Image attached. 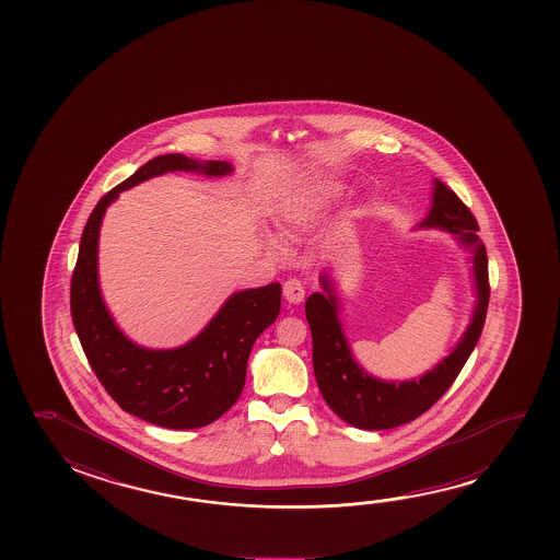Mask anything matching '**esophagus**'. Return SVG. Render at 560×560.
<instances>
[{"label":"esophagus","mask_w":560,"mask_h":560,"mask_svg":"<svg viewBox=\"0 0 560 560\" xmlns=\"http://www.w3.org/2000/svg\"><path fill=\"white\" fill-rule=\"evenodd\" d=\"M283 296L291 304H300V302H304L306 291H304V287H302L299 279H289L283 284Z\"/></svg>","instance_id":"1"}]
</instances>
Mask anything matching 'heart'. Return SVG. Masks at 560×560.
Returning <instances> with one entry per match:
<instances>
[{"label":"heart","instance_id":"b5f03b06","mask_svg":"<svg viewBox=\"0 0 560 560\" xmlns=\"http://www.w3.org/2000/svg\"><path fill=\"white\" fill-rule=\"evenodd\" d=\"M337 192L338 189H327V191L310 192L306 197H300V210H304L306 214L315 212V210H322V208L329 202V199L337 197ZM268 245L273 253H279V250H281V245H279V241H277V238L269 237Z\"/></svg>","mask_w":560,"mask_h":560}]
</instances>
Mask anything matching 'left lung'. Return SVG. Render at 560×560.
I'll list each match as a JSON object with an SVG mask.
<instances>
[{
    "label": "left lung",
    "mask_w": 560,
    "mask_h": 560,
    "mask_svg": "<svg viewBox=\"0 0 560 560\" xmlns=\"http://www.w3.org/2000/svg\"><path fill=\"white\" fill-rule=\"evenodd\" d=\"M417 228L452 233L463 248L472 253L476 302L472 317L450 355L419 378L383 381L369 375L353 358L342 323L338 319L337 292L327 271L319 277L323 292L306 300V319L314 340V373L327 406L355 429L386 430L421 417L444 396L457 378L482 335L488 302V254L476 235L478 223L463 200L434 179L432 207Z\"/></svg>",
    "instance_id": "obj_1"
}]
</instances>
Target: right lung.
<instances>
[{"instance_id": "obj_1", "label": "right lung", "mask_w": 560, "mask_h": 560, "mask_svg": "<svg viewBox=\"0 0 560 560\" xmlns=\"http://www.w3.org/2000/svg\"><path fill=\"white\" fill-rule=\"evenodd\" d=\"M166 172L220 177L231 174L233 166L225 161L161 154L110 189L93 208L80 238L70 281V314L93 373L126 413L164 429H200L220 419L241 396L254 340L281 310V284L231 294L207 327L179 348L151 350L131 342L101 296V222L120 192Z\"/></svg>"}]
</instances>
